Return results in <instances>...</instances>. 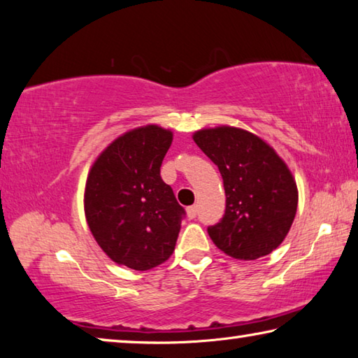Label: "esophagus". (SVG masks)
<instances>
[{"label":"esophagus","instance_id":"1","mask_svg":"<svg viewBox=\"0 0 358 358\" xmlns=\"http://www.w3.org/2000/svg\"><path fill=\"white\" fill-rule=\"evenodd\" d=\"M186 213H187V217H189V220H192V217H196V215H197V207H196V205H191V207H187L186 208Z\"/></svg>","mask_w":358,"mask_h":358}]
</instances>
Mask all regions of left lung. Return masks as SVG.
<instances>
[{"mask_svg": "<svg viewBox=\"0 0 358 358\" xmlns=\"http://www.w3.org/2000/svg\"><path fill=\"white\" fill-rule=\"evenodd\" d=\"M220 169L226 213L208 227L213 243L227 256L256 260L287 237L299 205L292 172L270 143L252 132L221 124L192 134Z\"/></svg>", "mask_w": 358, "mask_h": 358, "instance_id": "1", "label": "left lung"}]
</instances>
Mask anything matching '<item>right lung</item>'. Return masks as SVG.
Returning <instances> with one entry per match:
<instances>
[{
  "label": "right lung",
  "instance_id": "obj_1",
  "mask_svg": "<svg viewBox=\"0 0 358 358\" xmlns=\"http://www.w3.org/2000/svg\"><path fill=\"white\" fill-rule=\"evenodd\" d=\"M173 132L147 124L123 132L90 167L85 220L115 264L145 271L172 256L185 210L161 178Z\"/></svg>",
  "mask_w": 358,
  "mask_h": 358
}]
</instances>
